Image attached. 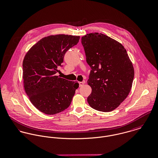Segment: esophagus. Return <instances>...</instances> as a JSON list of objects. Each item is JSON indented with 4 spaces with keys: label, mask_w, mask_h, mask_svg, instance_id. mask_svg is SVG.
<instances>
[{
    "label": "esophagus",
    "mask_w": 158,
    "mask_h": 158,
    "mask_svg": "<svg viewBox=\"0 0 158 158\" xmlns=\"http://www.w3.org/2000/svg\"><path fill=\"white\" fill-rule=\"evenodd\" d=\"M84 82H79V86L81 87V86H83L84 85Z\"/></svg>",
    "instance_id": "34e87169"
}]
</instances>
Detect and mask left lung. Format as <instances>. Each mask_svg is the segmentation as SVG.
I'll return each mask as SVG.
<instances>
[{
    "label": "left lung",
    "instance_id": "1",
    "mask_svg": "<svg viewBox=\"0 0 158 158\" xmlns=\"http://www.w3.org/2000/svg\"><path fill=\"white\" fill-rule=\"evenodd\" d=\"M86 60L91 69L88 84L89 106L98 111L116 109L132 88L134 69L121 43L103 34H88L81 39Z\"/></svg>",
    "mask_w": 158,
    "mask_h": 158
}]
</instances>
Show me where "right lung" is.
I'll use <instances>...</instances> for the list:
<instances>
[{"label":"right lung","mask_w":158,"mask_h":158,"mask_svg":"<svg viewBox=\"0 0 158 158\" xmlns=\"http://www.w3.org/2000/svg\"><path fill=\"white\" fill-rule=\"evenodd\" d=\"M80 36L59 34L44 37L26 53L23 61L24 90L40 111L53 115L71 104L77 82L56 76L69 49L76 45Z\"/></svg>","instance_id":"add662e5"}]
</instances>
